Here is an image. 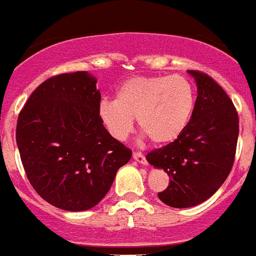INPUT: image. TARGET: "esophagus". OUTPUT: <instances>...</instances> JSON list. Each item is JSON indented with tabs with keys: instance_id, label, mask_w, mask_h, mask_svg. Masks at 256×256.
Returning <instances> with one entry per match:
<instances>
[{
	"instance_id": "obj_1",
	"label": "esophagus",
	"mask_w": 256,
	"mask_h": 256,
	"mask_svg": "<svg viewBox=\"0 0 256 256\" xmlns=\"http://www.w3.org/2000/svg\"><path fill=\"white\" fill-rule=\"evenodd\" d=\"M132 158H134L136 162H139V164H147L146 156L143 154H140V152H134V154H132Z\"/></svg>"
}]
</instances>
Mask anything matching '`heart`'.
<instances>
[{"mask_svg": "<svg viewBox=\"0 0 256 256\" xmlns=\"http://www.w3.org/2000/svg\"><path fill=\"white\" fill-rule=\"evenodd\" d=\"M196 102L195 88L182 75H142L118 88L116 100H104L98 113L118 140L138 128L154 144H168L181 136L190 124Z\"/></svg>", "mask_w": 256, "mask_h": 256, "instance_id": "heart-1", "label": "heart"}]
</instances>
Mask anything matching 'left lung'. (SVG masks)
Masks as SVG:
<instances>
[{"label": "left lung", "mask_w": 256, "mask_h": 256, "mask_svg": "<svg viewBox=\"0 0 256 256\" xmlns=\"http://www.w3.org/2000/svg\"><path fill=\"white\" fill-rule=\"evenodd\" d=\"M198 86L190 124L181 136L146 158L169 176L160 200L174 208L200 204L218 190L233 166L237 150L238 113L226 92L206 72L188 70Z\"/></svg>", "instance_id": "obj_1"}]
</instances>
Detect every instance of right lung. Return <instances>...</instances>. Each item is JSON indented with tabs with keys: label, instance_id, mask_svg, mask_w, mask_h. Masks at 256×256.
I'll return each mask as SVG.
<instances>
[{
	"label": "right lung",
	"instance_id": "right-lung-1",
	"mask_svg": "<svg viewBox=\"0 0 256 256\" xmlns=\"http://www.w3.org/2000/svg\"><path fill=\"white\" fill-rule=\"evenodd\" d=\"M100 102L94 76L60 74L42 82L18 116L15 136L30 184L65 211L95 207L132 158L104 128Z\"/></svg>",
	"mask_w": 256,
	"mask_h": 256
}]
</instances>
